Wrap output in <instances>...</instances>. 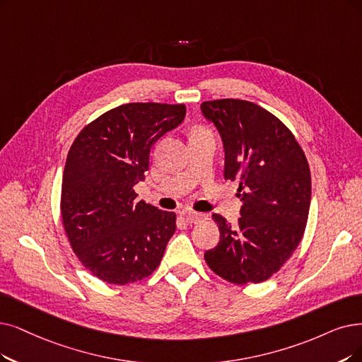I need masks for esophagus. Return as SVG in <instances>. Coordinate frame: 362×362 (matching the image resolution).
<instances>
[{
  "instance_id": "1",
  "label": "esophagus",
  "mask_w": 362,
  "mask_h": 362,
  "mask_svg": "<svg viewBox=\"0 0 362 362\" xmlns=\"http://www.w3.org/2000/svg\"><path fill=\"white\" fill-rule=\"evenodd\" d=\"M185 218H187V221H190V223H200V221H205L208 218V215L202 214V212L190 211V212H185Z\"/></svg>"
}]
</instances>
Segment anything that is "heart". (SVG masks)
<instances>
[{
	"label": "heart",
	"instance_id": "b5f03b06",
	"mask_svg": "<svg viewBox=\"0 0 362 362\" xmlns=\"http://www.w3.org/2000/svg\"><path fill=\"white\" fill-rule=\"evenodd\" d=\"M194 131H205L204 127H197V129H194Z\"/></svg>",
	"mask_w": 362,
	"mask_h": 362
}]
</instances>
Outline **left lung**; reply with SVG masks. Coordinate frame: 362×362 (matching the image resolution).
<instances>
[{
    "label": "left lung",
    "instance_id": "left-lung-1",
    "mask_svg": "<svg viewBox=\"0 0 362 362\" xmlns=\"http://www.w3.org/2000/svg\"><path fill=\"white\" fill-rule=\"evenodd\" d=\"M200 108L218 129L224 178L239 181L243 202L236 226L212 215L220 242L205 252V262L231 284L264 282L290 259L305 235L312 194L306 154L276 115L250 100H205Z\"/></svg>",
    "mask_w": 362,
    "mask_h": 362
}]
</instances>
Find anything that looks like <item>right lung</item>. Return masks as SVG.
<instances>
[{"mask_svg":"<svg viewBox=\"0 0 362 362\" xmlns=\"http://www.w3.org/2000/svg\"><path fill=\"white\" fill-rule=\"evenodd\" d=\"M185 119L184 104L132 103L86 124L68 151L62 226L78 262L98 279L126 285L158 267L177 214L136 202L156 139Z\"/></svg>","mask_w":362,"mask_h":362,"instance_id":"right-lung-1","label":"right lung"}]
</instances>
